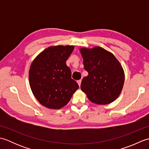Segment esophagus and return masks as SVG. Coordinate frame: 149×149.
I'll list each match as a JSON object with an SVG mask.
<instances>
[{
  "instance_id": "esophagus-1",
  "label": "esophagus",
  "mask_w": 149,
  "mask_h": 149,
  "mask_svg": "<svg viewBox=\"0 0 149 149\" xmlns=\"http://www.w3.org/2000/svg\"><path fill=\"white\" fill-rule=\"evenodd\" d=\"M77 83H78V84H79V86H81V80H79V81H77Z\"/></svg>"
}]
</instances>
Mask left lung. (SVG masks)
Returning <instances> with one entry per match:
<instances>
[{
	"label": "left lung",
	"mask_w": 149,
	"mask_h": 149,
	"mask_svg": "<svg viewBox=\"0 0 149 149\" xmlns=\"http://www.w3.org/2000/svg\"><path fill=\"white\" fill-rule=\"evenodd\" d=\"M84 68L88 72L81 88L91 102L107 104L115 100L122 90L125 75L122 66L112 53L100 47L82 48Z\"/></svg>",
	"instance_id": "obj_1"
}]
</instances>
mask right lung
I'll return each mask as SVG.
<instances>
[{
    "instance_id": "obj_1",
    "label": "right lung",
    "mask_w": 149,
    "mask_h": 149,
    "mask_svg": "<svg viewBox=\"0 0 149 149\" xmlns=\"http://www.w3.org/2000/svg\"><path fill=\"white\" fill-rule=\"evenodd\" d=\"M74 49L72 45L48 47L31 64L29 72L31 89L43 106L61 108L79 88L77 82L71 78V70L66 64Z\"/></svg>"
}]
</instances>
